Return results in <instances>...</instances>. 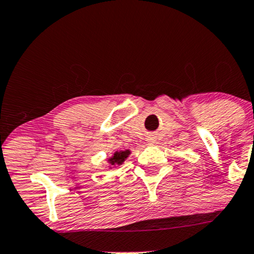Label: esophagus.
Masks as SVG:
<instances>
[{"instance_id":"34e87169","label":"esophagus","mask_w":254,"mask_h":254,"mask_svg":"<svg viewBox=\"0 0 254 254\" xmlns=\"http://www.w3.org/2000/svg\"><path fill=\"white\" fill-rule=\"evenodd\" d=\"M148 142H151V140H150V139H149V140H148Z\"/></svg>"}]
</instances>
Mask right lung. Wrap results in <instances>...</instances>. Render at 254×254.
Instances as JSON below:
<instances>
[{"instance_id": "right-lung-1", "label": "right lung", "mask_w": 254, "mask_h": 254, "mask_svg": "<svg viewBox=\"0 0 254 254\" xmlns=\"http://www.w3.org/2000/svg\"><path fill=\"white\" fill-rule=\"evenodd\" d=\"M129 155H130L129 150L115 152L114 156H112L111 158H109V163L111 164V166H119V164L123 163V162L125 161V158L129 156Z\"/></svg>"}]
</instances>
